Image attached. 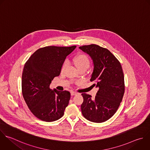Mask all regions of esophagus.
<instances>
[{
  "label": "esophagus",
  "instance_id": "esophagus-1",
  "mask_svg": "<svg viewBox=\"0 0 150 150\" xmlns=\"http://www.w3.org/2000/svg\"><path fill=\"white\" fill-rule=\"evenodd\" d=\"M71 96H75L77 94V93L76 92H74V91H71Z\"/></svg>",
  "mask_w": 150,
  "mask_h": 150
}]
</instances>
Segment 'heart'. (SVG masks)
I'll return each mask as SVG.
<instances>
[{"label":"heart","mask_w":150,"mask_h":150,"mask_svg":"<svg viewBox=\"0 0 150 150\" xmlns=\"http://www.w3.org/2000/svg\"><path fill=\"white\" fill-rule=\"evenodd\" d=\"M74 63L78 69H80L81 68L87 69L90 64V61L88 57L86 55L83 54H81L76 56L74 59ZM67 64V62H64L62 68V70H63L65 69Z\"/></svg>","instance_id":"b5f03b06"}]
</instances>
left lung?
<instances>
[{
	"mask_svg": "<svg viewBox=\"0 0 150 150\" xmlns=\"http://www.w3.org/2000/svg\"><path fill=\"white\" fill-rule=\"evenodd\" d=\"M79 49L93 60L94 69L90 81L99 88L94 98L89 94H81L84 99L81 112L90 121L103 122L115 113L122 101L125 90L122 67L107 49L93 44Z\"/></svg>",
	"mask_w": 150,
	"mask_h": 150,
	"instance_id": "obj_1",
	"label": "left lung"
}]
</instances>
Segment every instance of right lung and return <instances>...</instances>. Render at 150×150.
Listing matches in <instances>:
<instances>
[{"instance_id": "obj_1", "label": "right lung", "mask_w": 150, "mask_h": 150, "mask_svg": "<svg viewBox=\"0 0 150 150\" xmlns=\"http://www.w3.org/2000/svg\"><path fill=\"white\" fill-rule=\"evenodd\" d=\"M76 46H46L36 50L25 64L22 77L24 100L31 112L44 121L60 118L70 98L68 91L50 88L53 79L60 75L66 57Z\"/></svg>"}]
</instances>
